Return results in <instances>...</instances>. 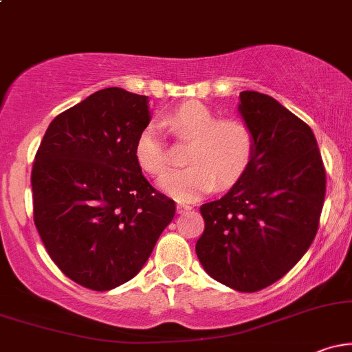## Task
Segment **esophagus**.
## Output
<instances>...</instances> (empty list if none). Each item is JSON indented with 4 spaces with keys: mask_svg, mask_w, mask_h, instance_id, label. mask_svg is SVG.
Masks as SVG:
<instances>
[{
    "mask_svg": "<svg viewBox=\"0 0 352 352\" xmlns=\"http://www.w3.org/2000/svg\"><path fill=\"white\" fill-rule=\"evenodd\" d=\"M190 210H192V205H187V204H177V212H179V213L190 212Z\"/></svg>",
    "mask_w": 352,
    "mask_h": 352,
    "instance_id": "1",
    "label": "esophagus"
}]
</instances>
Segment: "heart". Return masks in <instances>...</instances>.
I'll return each mask as SVG.
<instances>
[{"instance_id": "heart-1", "label": "heart", "mask_w": 352, "mask_h": 352, "mask_svg": "<svg viewBox=\"0 0 352 352\" xmlns=\"http://www.w3.org/2000/svg\"><path fill=\"white\" fill-rule=\"evenodd\" d=\"M173 139L188 142L184 162L187 167L170 172L160 188L182 201L195 200L212 190L236 184L248 170L254 155V134L245 120L220 119L200 100H187L164 119ZM134 157L139 167L160 177L170 167V157L159 132L147 125L137 135Z\"/></svg>"}]
</instances>
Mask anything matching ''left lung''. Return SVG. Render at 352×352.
Here are the masks:
<instances>
[{
	"instance_id": "8db88e82",
	"label": "left lung",
	"mask_w": 352,
	"mask_h": 352,
	"mask_svg": "<svg viewBox=\"0 0 352 352\" xmlns=\"http://www.w3.org/2000/svg\"><path fill=\"white\" fill-rule=\"evenodd\" d=\"M254 134L248 170L221 199L204 204L205 230L195 250L213 280L253 293L273 285L308 252L326 195L316 137L276 99L240 92Z\"/></svg>"
}]
</instances>
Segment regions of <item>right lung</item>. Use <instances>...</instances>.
Segmentation results:
<instances>
[{"instance_id":"1","label":"right lung","mask_w":352,"mask_h":352,"mask_svg":"<svg viewBox=\"0 0 352 352\" xmlns=\"http://www.w3.org/2000/svg\"><path fill=\"white\" fill-rule=\"evenodd\" d=\"M148 122L145 96L100 89L56 116L36 152L34 225L56 266L84 288L132 280L175 215L134 157Z\"/></svg>"}]
</instances>
